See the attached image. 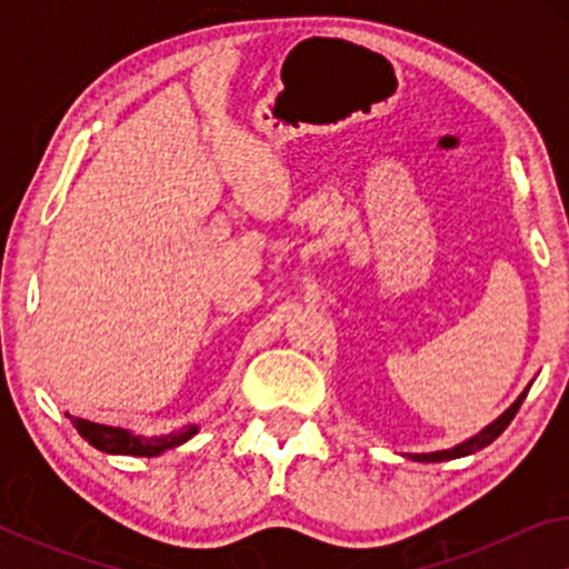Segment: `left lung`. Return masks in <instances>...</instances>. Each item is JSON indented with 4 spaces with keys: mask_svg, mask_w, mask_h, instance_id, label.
Instances as JSON below:
<instances>
[{
    "mask_svg": "<svg viewBox=\"0 0 569 569\" xmlns=\"http://www.w3.org/2000/svg\"><path fill=\"white\" fill-rule=\"evenodd\" d=\"M528 388H531V386H528ZM528 388H526L523 393L518 396L516 403H512V407H510L508 411H502V415L497 417L492 425L485 427V430H481L479 435H473V438H469L466 442H461V446H456V448H450V450H438V453H415V456H409V458H415V461H422V463H438V461H450V458L471 456V453H477V450L487 448L489 442L500 438L505 427H508V425L512 422V417L518 415V409H520V403H523V399H526Z\"/></svg>",
    "mask_w": 569,
    "mask_h": 569,
    "instance_id": "obj_1",
    "label": "left lung"
}]
</instances>
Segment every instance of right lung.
Returning a JSON list of instances; mask_svg holds the SVG:
<instances>
[{"mask_svg":"<svg viewBox=\"0 0 569 569\" xmlns=\"http://www.w3.org/2000/svg\"><path fill=\"white\" fill-rule=\"evenodd\" d=\"M69 419H72L77 432H80L92 448L103 450V453H116V456L152 458V456H160L162 450L181 446V442H186L197 435V425H189V427H181V430H176V432L158 435V438H139V435H131L129 430H121V427L96 425V422H88V419H80V417H69Z\"/></svg>","mask_w":569,"mask_h":569,"instance_id":"right-lung-1","label":"right lung"}]
</instances>
